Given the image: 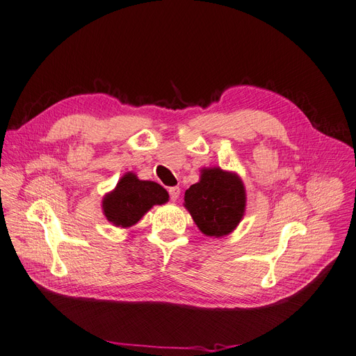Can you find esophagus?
I'll return each mask as SVG.
<instances>
[{
    "label": "esophagus",
    "mask_w": 356,
    "mask_h": 356,
    "mask_svg": "<svg viewBox=\"0 0 356 356\" xmlns=\"http://www.w3.org/2000/svg\"><path fill=\"white\" fill-rule=\"evenodd\" d=\"M168 195H170V200H173V202H176L177 197L180 196V188L179 186H173L168 189Z\"/></svg>",
    "instance_id": "34e87169"
}]
</instances>
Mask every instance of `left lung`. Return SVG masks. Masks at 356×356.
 I'll return each mask as SVG.
<instances>
[{"label": "left lung", "mask_w": 356, "mask_h": 356, "mask_svg": "<svg viewBox=\"0 0 356 356\" xmlns=\"http://www.w3.org/2000/svg\"><path fill=\"white\" fill-rule=\"evenodd\" d=\"M184 207L204 234L227 236L243 218L245 208L243 181L221 168H207L199 183L192 184L184 193Z\"/></svg>", "instance_id": "obj_1"}]
</instances>
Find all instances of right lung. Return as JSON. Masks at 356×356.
<instances>
[{"instance_id": "obj_1", "label": "right lung", "mask_w": 356, "mask_h": 356, "mask_svg": "<svg viewBox=\"0 0 356 356\" xmlns=\"http://www.w3.org/2000/svg\"><path fill=\"white\" fill-rule=\"evenodd\" d=\"M168 200L167 191L156 181L140 180L134 173L123 176L116 189L103 200L106 218L116 227L127 228L141 220L152 208Z\"/></svg>"}]
</instances>
